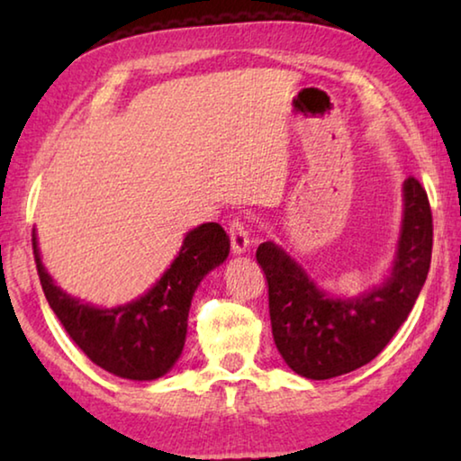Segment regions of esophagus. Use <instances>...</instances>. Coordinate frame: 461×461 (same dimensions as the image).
I'll list each match as a JSON object with an SVG mask.
<instances>
[{
    "label": "esophagus",
    "mask_w": 461,
    "mask_h": 461,
    "mask_svg": "<svg viewBox=\"0 0 461 461\" xmlns=\"http://www.w3.org/2000/svg\"><path fill=\"white\" fill-rule=\"evenodd\" d=\"M230 240H231V249L233 254H244L249 248V233L246 223L241 220H233L230 221Z\"/></svg>",
    "instance_id": "1"
}]
</instances>
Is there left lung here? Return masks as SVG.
<instances>
[{
	"label": "left lung",
	"instance_id": "8db88e82",
	"mask_svg": "<svg viewBox=\"0 0 461 461\" xmlns=\"http://www.w3.org/2000/svg\"><path fill=\"white\" fill-rule=\"evenodd\" d=\"M402 225L390 276L356 299L319 288L283 248L264 241L256 260L268 280L272 335L288 368L311 380L372 362L409 317L431 267L433 217L415 176L402 185Z\"/></svg>",
	"mask_w": 461,
	"mask_h": 461
}]
</instances>
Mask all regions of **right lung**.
<instances>
[{"mask_svg":"<svg viewBox=\"0 0 461 461\" xmlns=\"http://www.w3.org/2000/svg\"><path fill=\"white\" fill-rule=\"evenodd\" d=\"M32 248L38 276L54 315L99 368L128 380H156L183 352L193 294L207 272L228 258L230 236L220 223H203L185 236L175 262L150 291L113 309H99L60 291Z\"/></svg>","mask_w":461,"mask_h":461,"instance_id":"right-lung-1","label":"right lung"}]
</instances>
